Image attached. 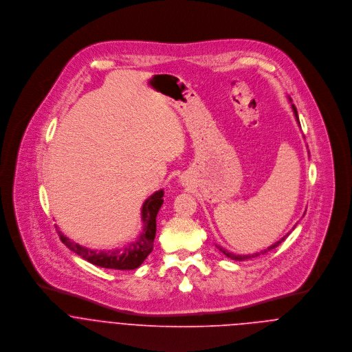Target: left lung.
<instances>
[{"mask_svg":"<svg viewBox=\"0 0 352 352\" xmlns=\"http://www.w3.org/2000/svg\"><path fill=\"white\" fill-rule=\"evenodd\" d=\"M292 107H293V111H294V115H296V119H297V122H298V124H300V119H298V112H297V108H296V105L294 104H292ZM289 234H286L283 239H280L278 243H275L274 245H271V247H268L267 250H264V251L260 252V253H253V254H234V253H232V252L226 251L225 248H222V247H218L217 245V248L219 250V251L222 252L225 256H228L229 258H232V260H236V261H243V260H248V258H252V257H257L258 254H264V253H267L268 251H272V250H275L286 237H287Z\"/></svg>","mask_w":352,"mask_h":352,"instance_id":"1","label":"left lung"}]
</instances>
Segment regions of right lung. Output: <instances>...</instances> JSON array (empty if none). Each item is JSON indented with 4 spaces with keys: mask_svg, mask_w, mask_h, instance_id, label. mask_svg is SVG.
I'll return each mask as SVG.
<instances>
[{
    "mask_svg": "<svg viewBox=\"0 0 352 352\" xmlns=\"http://www.w3.org/2000/svg\"><path fill=\"white\" fill-rule=\"evenodd\" d=\"M164 191L160 190L149 197L142 206V232L135 241L124 245L123 248H115L108 251H95L73 243L62 232L58 230L60 241L70 250L81 256L84 260L102 268L111 270H135L153 251V241L155 237V217L162 206Z\"/></svg>",
    "mask_w": 352,
    "mask_h": 352,
    "instance_id": "obj_1",
    "label": "right lung"
}]
</instances>
